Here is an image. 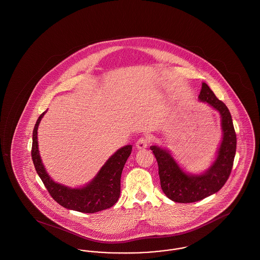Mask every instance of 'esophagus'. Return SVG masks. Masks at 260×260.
Wrapping results in <instances>:
<instances>
[{
  "label": "esophagus",
  "mask_w": 260,
  "mask_h": 260,
  "mask_svg": "<svg viewBox=\"0 0 260 260\" xmlns=\"http://www.w3.org/2000/svg\"><path fill=\"white\" fill-rule=\"evenodd\" d=\"M149 139L147 137H141L139 138L136 143V149L141 150V149L147 148L148 146Z\"/></svg>",
  "instance_id": "34e87169"
}]
</instances>
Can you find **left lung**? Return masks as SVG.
Listing matches in <instances>:
<instances>
[{"label":"left lung","mask_w":260,"mask_h":260,"mask_svg":"<svg viewBox=\"0 0 260 260\" xmlns=\"http://www.w3.org/2000/svg\"><path fill=\"white\" fill-rule=\"evenodd\" d=\"M198 99L220 115L222 137L210 167L202 173H189L169 149L158 145L150 147L158 161L161 190L176 203H194L218 192L231 173L235 158L237 138L228 108L206 83H202Z\"/></svg>","instance_id":"1"}]
</instances>
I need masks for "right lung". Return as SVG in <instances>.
I'll return each mask as SVG.
<instances>
[{"label":"right lung","mask_w":260,"mask_h":260,"mask_svg":"<svg viewBox=\"0 0 260 260\" xmlns=\"http://www.w3.org/2000/svg\"><path fill=\"white\" fill-rule=\"evenodd\" d=\"M47 111L39 117L35 124L31 154L36 172L50 192V196L63 208L80 212L94 213L113 207L120 197L121 175L133 146L125 145L118 149L87 184L70 187L58 183L47 172L39 151L38 127Z\"/></svg>","instance_id":"right-lung-1"}]
</instances>
